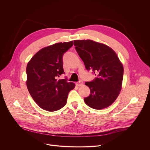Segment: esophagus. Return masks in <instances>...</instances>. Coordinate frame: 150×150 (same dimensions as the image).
I'll list each match as a JSON object with an SVG mask.
<instances>
[{"mask_svg":"<svg viewBox=\"0 0 150 150\" xmlns=\"http://www.w3.org/2000/svg\"><path fill=\"white\" fill-rule=\"evenodd\" d=\"M83 84V82L82 81H79V82H77L76 83V85L78 87H79V86H81V85Z\"/></svg>","mask_w":150,"mask_h":150,"instance_id":"esophagus-1","label":"esophagus"}]
</instances>
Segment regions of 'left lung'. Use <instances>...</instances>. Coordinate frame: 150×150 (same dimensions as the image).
Segmentation results:
<instances>
[{
    "label": "left lung",
    "instance_id": "1",
    "mask_svg": "<svg viewBox=\"0 0 150 150\" xmlns=\"http://www.w3.org/2000/svg\"><path fill=\"white\" fill-rule=\"evenodd\" d=\"M79 57L88 71L97 77L85 85L91 91L84 101L91 108H108L116 100L122 89L123 67L116 52L109 46L91 40L74 41Z\"/></svg>",
    "mask_w": 150,
    "mask_h": 150
}]
</instances>
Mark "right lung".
<instances>
[{"label": "right lung", "mask_w": 150, "mask_h": 150, "mask_svg": "<svg viewBox=\"0 0 150 150\" xmlns=\"http://www.w3.org/2000/svg\"><path fill=\"white\" fill-rule=\"evenodd\" d=\"M73 45V41L57 42L40 50L27 66V87L40 108L49 112L62 109L67 104L69 91L75 84L65 79L57 80L62 74V57Z\"/></svg>", "instance_id": "add662e5"}]
</instances>
